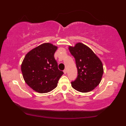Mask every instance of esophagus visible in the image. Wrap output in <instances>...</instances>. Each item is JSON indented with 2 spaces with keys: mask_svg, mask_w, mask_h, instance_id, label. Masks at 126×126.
<instances>
[{
  "mask_svg": "<svg viewBox=\"0 0 126 126\" xmlns=\"http://www.w3.org/2000/svg\"><path fill=\"white\" fill-rule=\"evenodd\" d=\"M63 73H64V74H66V69H64L63 70Z\"/></svg>",
  "mask_w": 126,
  "mask_h": 126,
  "instance_id": "1",
  "label": "esophagus"
}]
</instances>
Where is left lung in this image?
Returning <instances> with one entry per match:
<instances>
[{"label": "left lung", "mask_w": 126, "mask_h": 126, "mask_svg": "<svg viewBox=\"0 0 126 126\" xmlns=\"http://www.w3.org/2000/svg\"><path fill=\"white\" fill-rule=\"evenodd\" d=\"M70 53L75 58L77 77L71 82L72 87L80 92L92 91L99 85L103 74L100 60L90 48L81 43L69 46Z\"/></svg>", "instance_id": "8db88e82"}]
</instances>
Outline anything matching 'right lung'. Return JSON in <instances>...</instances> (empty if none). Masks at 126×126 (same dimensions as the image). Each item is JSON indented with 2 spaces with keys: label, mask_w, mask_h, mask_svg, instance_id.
<instances>
[{
  "label": "right lung",
  "mask_w": 126,
  "mask_h": 126,
  "mask_svg": "<svg viewBox=\"0 0 126 126\" xmlns=\"http://www.w3.org/2000/svg\"><path fill=\"white\" fill-rule=\"evenodd\" d=\"M57 47L49 43L42 44L26 55L21 65L25 82L36 92H50L57 86L63 72L58 68L54 55Z\"/></svg>",
  "instance_id": "1"
}]
</instances>
